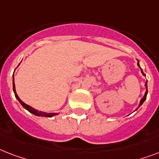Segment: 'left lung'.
<instances>
[{
  "label": "left lung",
  "instance_id": "obj_1",
  "mask_svg": "<svg viewBox=\"0 0 159 159\" xmlns=\"http://www.w3.org/2000/svg\"><path fill=\"white\" fill-rule=\"evenodd\" d=\"M137 64H138V66L139 67H140V66H139V61H138V63H137ZM140 69H141V72H142V74L143 75V76H145V74H144V73H143V70H142V68H141L140 67ZM145 87H146V92H145V94H144V96H143V98H142V99L140 100V102H139V106H141V105L143 104V102H144V101H145L146 100V97H147V94H148V86H147V82H145ZM138 107V108H139ZM137 108V109H138ZM137 109H136V110H137ZM135 110V111H136Z\"/></svg>",
  "mask_w": 159,
  "mask_h": 159
}]
</instances>
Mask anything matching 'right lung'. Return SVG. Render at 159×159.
I'll return each instance as SVG.
<instances>
[{"instance_id": "1", "label": "right lung", "mask_w": 159, "mask_h": 159, "mask_svg": "<svg viewBox=\"0 0 159 159\" xmlns=\"http://www.w3.org/2000/svg\"><path fill=\"white\" fill-rule=\"evenodd\" d=\"M20 65V64H19ZM13 91H14V93H15V96H16V98L19 101V102L22 105L24 108L26 109L27 111H30V113L34 114V115H35V116H43V117H53L54 116H57V113H46V112H43V111H39L37 110H35L34 108L33 107H31L30 106H28L27 104H25V102H23L20 99V97H18V95L16 93V86H15V81H14V77H13Z\"/></svg>"}]
</instances>
